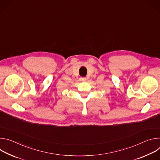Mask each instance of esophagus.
I'll return each mask as SVG.
<instances>
[{"label": "esophagus", "instance_id": "1", "mask_svg": "<svg viewBox=\"0 0 160 160\" xmlns=\"http://www.w3.org/2000/svg\"><path fill=\"white\" fill-rule=\"evenodd\" d=\"M86 80H87V78H86L85 77H80V81L85 82V81H86Z\"/></svg>", "mask_w": 160, "mask_h": 160}]
</instances>
